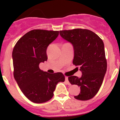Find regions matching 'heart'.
Wrapping results in <instances>:
<instances>
[{
	"instance_id": "heart-1",
	"label": "heart",
	"mask_w": 120,
	"mask_h": 120,
	"mask_svg": "<svg viewBox=\"0 0 120 120\" xmlns=\"http://www.w3.org/2000/svg\"><path fill=\"white\" fill-rule=\"evenodd\" d=\"M65 45H64L63 47H62V53H65Z\"/></svg>"
}]
</instances>
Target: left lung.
<instances>
[{
    "instance_id": "1",
    "label": "left lung",
    "mask_w": 120,
    "mask_h": 120,
    "mask_svg": "<svg viewBox=\"0 0 120 120\" xmlns=\"http://www.w3.org/2000/svg\"><path fill=\"white\" fill-rule=\"evenodd\" d=\"M57 37L49 30H30L17 42L12 51L15 80L24 96L35 103L50 100L56 85L65 80L62 73L44 71L39 67L47 60V47Z\"/></svg>"
}]
</instances>
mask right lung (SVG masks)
Masks as SVG:
<instances>
[{
  "mask_svg": "<svg viewBox=\"0 0 120 120\" xmlns=\"http://www.w3.org/2000/svg\"><path fill=\"white\" fill-rule=\"evenodd\" d=\"M60 35L73 45V63L79 66L82 73L80 76L68 77L71 84L80 87V94L75 98L80 100L91 99L98 93L106 72L103 42L95 33L87 29L64 30Z\"/></svg>",
  "mask_w": 120,
  "mask_h": 120,
  "instance_id": "add662e5",
  "label": "right lung"
}]
</instances>
